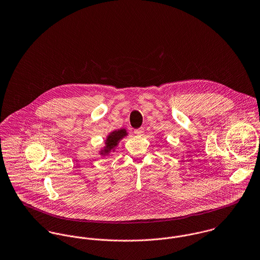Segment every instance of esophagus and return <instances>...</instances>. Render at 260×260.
Masks as SVG:
<instances>
[{"mask_svg": "<svg viewBox=\"0 0 260 260\" xmlns=\"http://www.w3.org/2000/svg\"><path fill=\"white\" fill-rule=\"evenodd\" d=\"M134 133H135V135H137V136H142L143 134H144V129L143 128H138V129H135L134 130Z\"/></svg>", "mask_w": 260, "mask_h": 260, "instance_id": "1", "label": "esophagus"}]
</instances>
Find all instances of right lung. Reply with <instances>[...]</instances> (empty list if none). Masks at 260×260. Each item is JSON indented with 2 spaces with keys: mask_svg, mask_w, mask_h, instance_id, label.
<instances>
[{
  "mask_svg": "<svg viewBox=\"0 0 260 260\" xmlns=\"http://www.w3.org/2000/svg\"><path fill=\"white\" fill-rule=\"evenodd\" d=\"M127 135V132L125 129H120V130H116V131H113L111 132L106 141H105V147L103 148V150H101L100 154L102 156H106L108 155L112 150L114 151V148L117 146L118 142Z\"/></svg>",
  "mask_w": 260,
  "mask_h": 260,
  "instance_id": "add662e5",
  "label": "right lung"
}]
</instances>
